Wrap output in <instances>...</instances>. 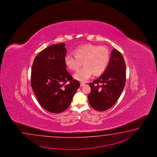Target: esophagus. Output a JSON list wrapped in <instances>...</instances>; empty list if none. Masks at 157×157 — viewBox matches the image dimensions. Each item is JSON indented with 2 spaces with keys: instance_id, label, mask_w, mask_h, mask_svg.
<instances>
[{
  "instance_id": "34e87169",
  "label": "esophagus",
  "mask_w": 157,
  "mask_h": 157,
  "mask_svg": "<svg viewBox=\"0 0 157 157\" xmlns=\"http://www.w3.org/2000/svg\"><path fill=\"white\" fill-rule=\"evenodd\" d=\"M84 84H85V82H80V86H82L83 85H84Z\"/></svg>"
}]
</instances>
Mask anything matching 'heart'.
<instances>
[{
    "label": "heart",
    "instance_id": "obj_1",
    "mask_svg": "<svg viewBox=\"0 0 157 157\" xmlns=\"http://www.w3.org/2000/svg\"><path fill=\"white\" fill-rule=\"evenodd\" d=\"M75 56L67 54L64 63L71 70L77 71L84 66L74 75L76 80L85 82L93 74L98 75L105 70L109 60V51L105 47L87 44L77 47L74 50Z\"/></svg>",
    "mask_w": 157,
    "mask_h": 157
}]
</instances>
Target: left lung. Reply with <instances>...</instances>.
Here are the masks:
<instances>
[{
  "label": "left lung",
  "instance_id": "left-lung-1",
  "mask_svg": "<svg viewBox=\"0 0 157 157\" xmlns=\"http://www.w3.org/2000/svg\"><path fill=\"white\" fill-rule=\"evenodd\" d=\"M125 82L126 64L124 58L118 50L113 49L103 74L89 83L91 91L88 99L91 107L100 112L110 108L118 99Z\"/></svg>",
  "mask_w": 157,
  "mask_h": 157
}]
</instances>
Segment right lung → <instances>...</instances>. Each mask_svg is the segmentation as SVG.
<instances>
[{
    "instance_id": "1",
    "label": "right lung",
    "mask_w": 157,
    "mask_h": 157,
    "mask_svg": "<svg viewBox=\"0 0 157 157\" xmlns=\"http://www.w3.org/2000/svg\"><path fill=\"white\" fill-rule=\"evenodd\" d=\"M65 44H53L42 50L33 60L31 85L41 106L59 113L66 110L80 82L66 70Z\"/></svg>"
}]
</instances>
